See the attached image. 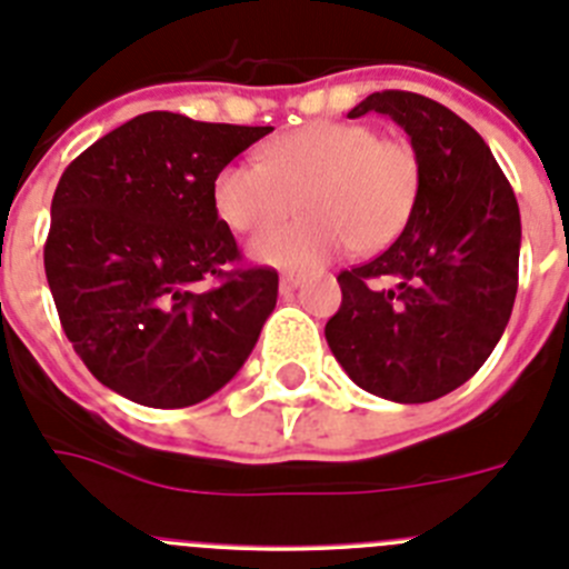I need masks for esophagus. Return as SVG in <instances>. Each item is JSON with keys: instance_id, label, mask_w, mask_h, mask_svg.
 Masks as SVG:
<instances>
[{"instance_id": "obj_1", "label": "esophagus", "mask_w": 569, "mask_h": 569, "mask_svg": "<svg viewBox=\"0 0 569 569\" xmlns=\"http://www.w3.org/2000/svg\"><path fill=\"white\" fill-rule=\"evenodd\" d=\"M299 284H301V276H293V273H284V276H281V279H279V290H281V293H284V296L293 293V290L299 288Z\"/></svg>"}]
</instances>
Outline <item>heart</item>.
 <instances>
[{
	"instance_id": "obj_1",
	"label": "heart",
	"mask_w": 569,
	"mask_h": 569,
	"mask_svg": "<svg viewBox=\"0 0 569 569\" xmlns=\"http://www.w3.org/2000/svg\"><path fill=\"white\" fill-rule=\"evenodd\" d=\"M419 156L361 122H313L268 142L256 162H230L213 179V208L236 233H261L293 213L305 219L250 244L279 270H316L350 244L361 253L399 239L419 202Z\"/></svg>"
}]
</instances>
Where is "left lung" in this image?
Masks as SVG:
<instances>
[{
    "label": "left lung",
    "instance_id": "left-lung-1",
    "mask_svg": "<svg viewBox=\"0 0 569 569\" xmlns=\"http://www.w3.org/2000/svg\"><path fill=\"white\" fill-rule=\"evenodd\" d=\"M365 113L410 136L419 202L385 253L341 270L325 339L361 390L421 405L465 385L505 333L519 290V202L485 139L445 104L381 90L347 116Z\"/></svg>",
    "mask_w": 569,
    "mask_h": 569
}]
</instances>
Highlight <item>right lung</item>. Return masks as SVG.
<instances>
[{
	"label": "right lung",
	"mask_w": 569,
	"mask_h": 569,
	"mask_svg": "<svg viewBox=\"0 0 569 569\" xmlns=\"http://www.w3.org/2000/svg\"><path fill=\"white\" fill-rule=\"evenodd\" d=\"M273 128L150 110L77 156L50 202L44 273L79 359L144 407L222 390L276 308L273 268H236L213 179ZM216 278L210 291L198 281Z\"/></svg>",
	"instance_id": "right-lung-1"
}]
</instances>
